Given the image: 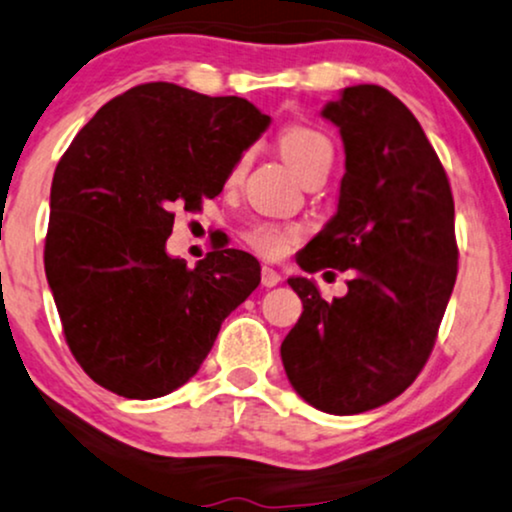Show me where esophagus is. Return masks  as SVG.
<instances>
[{
  "label": "esophagus",
  "instance_id": "1",
  "mask_svg": "<svg viewBox=\"0 0 512 512\" xmlns=\"http://www.w3.org/2000/svg\"><path fill=\"white\" fill-rule=\"evenodd\" d=\"M278 283H281V274L271 267H262V286L274 288V286H278Z\"/></svg>",
  "mask_w": 512,
  "mask_h": 512
}]
</instances>
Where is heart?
Masks as SVG:
<instances>
[{
    "label": "heart",
    "instance_id": "1",
    "mask_svg": "<svg viewBox=\"0 0 512 512\" xmlns=\"http://www.w3.org/2000/svg\"><path fill=\"white\" fill-rule=\"evenodd\" d=\"M278 148L286 155V160L295 167L300 177H309L316 170H331L333 163V141L312 125H288L278 137ZM245 158L231 167L229 184H236L243 177ZM302 236V229L297 224H278V222H255L245 229V243L252 250L260 252L262 257L276 260L286 255L290 245Z\"/></svg>",
    "mask_w": 512,
    "mask_h": 512
}]
</instances>
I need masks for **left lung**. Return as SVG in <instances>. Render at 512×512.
I'll list each match as a JSON object with an SVG mask.
<instances>
[{
    "mask_svg": "<svg viewBox=\"0 0 512 512\" xmlns=\"http://www.w3.org/2000/svg\"><path fill=\"white\" fill-rule=\"evenodd\" d=\"M321 115L340 129L345 177L338 212L297 264L352 278L331 302L288 278L304 312L281 359L307 404L352 416L399 397L430 359L458 274L454 196L423 127L387 89L354 84Z\"/></svg>",
    "mask_w": 512,
    "mask_h": 512,
    "instance_id": "1",
    "label": "left lung"
}]
</instances>
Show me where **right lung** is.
I'll return each mask as SVG.
<instances>
[{
  "label": "right lung",
  "mask_w": 512,
  "mask_h": 512,
  "mask_svg": "<svg viewBox=\"0 0 512 512\" xmlns=\"http://www.w3.org/2000/svg\"><path fill=\"white\" fill-rule=\"evenodd\" d=\"M238 96L146 82L99 108L51 181L44 271L82 371L127 399L177 390L215 345L222 321L260 286V262L236 248L196 267L165 252L174 212L222 193L267 129Z\"/></svg>",
  "instance_id": "right-lung-1"
}]
</instances>
